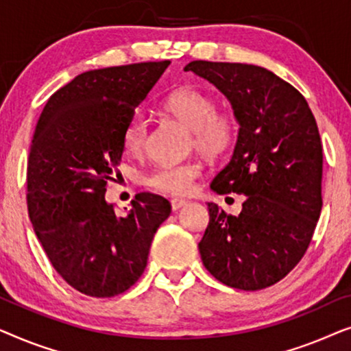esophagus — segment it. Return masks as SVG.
<instances>
[{
    "mask_svg": "<svg viewBox=\"0 0 351 351\" xmlns=\"http://www.w3.org/2000/svg\"><path fill=\"white\" fill-rule=\"evenodd\" d=\"M186 201L185 199H180V198H174L171 199V206H172V210H179L182 206H185Z\"/></svg>",
    "mask_w": 351,
    "mask_h": 351,
    "instance_id": "obj_1",
    "label": "esophagus"
}]
</instances>
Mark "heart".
I'll return each instance as SVG.
<instances>
[{"label": "heart", "mask_w": 351, "mask_h": 351, "mask_svg": "<svg viewBox=\"0 0 351 351\" xmlns=\"http://www.w3.org/2000/svg\"><path fill=\"white\" fill-rule=\"evenodd\" d=\"M166 108L172 117L195 132V145L201 153L217 156L232 145L237 124L228 114L215 113L214 100L196 89H182L166 100ZM148 121L141 112L134 113L123 132L124 150L129 155H142L147 143ZM203 172L198 162L160 165L148 177L153 189L166 195H189Z\"/></svg>", "instance_id": "b5f03b06"}]
</instances>
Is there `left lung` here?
<instances>
[{"label": "left lung", "instance_id": "8db88e82", "mask_svg": "<svg viewBox=\"0 0 351 351\" xmlns=\"http://www.w3.org/2000/svg\"><path fill=\"white\" fill-rule=\"evenodd\" d=\"M184 70L228 99L239 126L232 160L210 190L244 195L243 209L228 215L208 203L201 261L223 285L265 289L304 257L323 208V147L315 117L294 86L262 66L193 60Z\"/></svg>", "mask_w": 351, "mask_h": 351}]
</instances>
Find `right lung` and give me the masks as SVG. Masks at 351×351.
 Segmentation results:
<instances>
[{
	"label": "right lung",
	"mask_w": 351,
	"mask_h": 351,
	"mask_svg": "<svg viewBox=\"0 0 351 351\" xmlns=\"http://www.w3.org/2000/svg\"><path fill=\"white\" fill-rule=\"evenodd\" d=\"M169 60L84 71L54 93L28 153L27 206L56 271L81 294L113 297L145 270L171 214L160 195L137 193L118 215L105 199L124 152V128Z\"/></svg>",
	"instance_id": "1"
}]
</instances>
